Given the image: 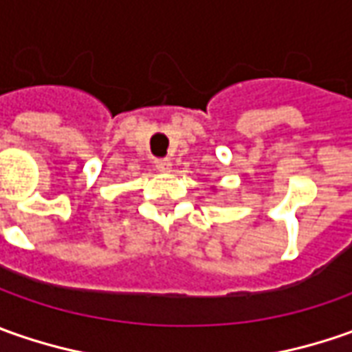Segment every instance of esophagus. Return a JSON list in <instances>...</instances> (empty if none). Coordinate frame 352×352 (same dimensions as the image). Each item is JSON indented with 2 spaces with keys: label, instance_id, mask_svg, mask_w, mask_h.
<instances>
[{
  "label": "esophagus",
  "instance_id": "1",
  "mask_svg": "<svg viewBox=\"0 0 352 352\" xmlns=\"http://www.w3.org/2000/svg\"><path fill=\"white\" fill-rule=\"evenodd\" d=\"M155 166L160 170V172H170V168H172V162H170V158H156Z\"/></svg>",
  "mask_w": 352,
  "mask_h": 352
}]
</instances>
